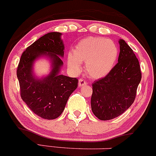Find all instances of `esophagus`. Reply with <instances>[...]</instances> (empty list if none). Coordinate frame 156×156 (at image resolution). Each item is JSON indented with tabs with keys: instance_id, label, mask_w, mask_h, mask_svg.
Segmentation results:
<instances>
[{
	"instance_id": "34e87169",
	"label": "esophagus",
	"mask_w": 156,
	"mask_h": 156,
	"mask_svg": "<svg viewBox=\"0 0 156 156\" xmlns=\"http://www.w3.org/2000/svg\"><path fill=\"white\" fill-rule=\"evenodd\" d=\"M86 84H87L86 81L83 80V79H80V80H79V86H80V87L83 86V85H85Z\"/></svg>"
}]
</instances>
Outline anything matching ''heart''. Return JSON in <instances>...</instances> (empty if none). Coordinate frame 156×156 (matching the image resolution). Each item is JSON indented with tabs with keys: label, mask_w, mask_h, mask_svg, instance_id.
I'll use <instances>...</instances> for the list:
<instances>
[{
	"label": "heart",
	"mask_w": 156,
	"mask_h": 156,
	"mask_svg": "<svg viewBox=\"0 0 156 156\" xmlns=\"http://www.w3.org/2000/svg\"><path fill=\"white\" fill-rule=\"evenodd\" d=\"M118 49L111 40L100 37H88L82 39L68 56V68L78 73L82 63H85V71L90 77L100 79L106 76L117 61Z\"/></svg>",
	"instance_id": "obj_1"
}]
</instances>
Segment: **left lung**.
<instances>
[{"label": "left lung", "instance_id": "8db88e82", "mask_svg": "<svg viewBox=\"0 0 156 156\" xmlns=\"http://www.w3.org/2000/svg\"><path fill=\"white\" fill-rule=\"evenodd\" d=\"M119 44L118 62L105 77L92 84L91 110L101 120L117 118L131 106L141 80L138 59L132 48L123 39Z\"/></svg>", "mask_w": 156, "mask_h": 156}]
</instances>
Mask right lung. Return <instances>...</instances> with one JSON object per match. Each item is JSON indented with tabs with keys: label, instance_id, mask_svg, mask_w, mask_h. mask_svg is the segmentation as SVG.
Returning <instances> with one entry per match:
<instances>
[{
	"label": "right lung",
	"instance_id": "1",
	"mask_svg": "<svg viewBox=\"0 0 156 156\" xmlns=\"http://www.w3.org/2000/svg\"><path fill=\"white\" fill-rule=\"evenodd\" d=\"M61 36V33L51 32L36 40L23 52L17 69L23 101L33 113L47 120L61 115L70 95L77 88V79L60 74L65 49ZM41 56L50 58L51 71L48 76L38 78L33 65Z\"/></svg>",
	"mask_w": 156,
	"mask_h": 156
}]
</instances>
